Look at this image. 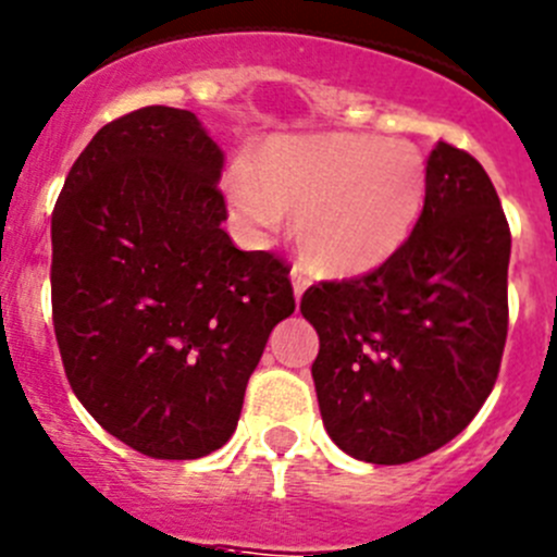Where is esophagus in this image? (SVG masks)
Masks as SVG:
<instances>
[{
	"label": "esophagus",
	"mask_w": 557,
	"mask_h": 557,
	"mask_svg": "<svg viewBox=\"0 0 557 557\" xmlns=\"http://www.w3.org/2000/svg\"><path fill=\"white\" fill-rule=\"evenodd\" d=\"M289 278H293L295 298H300V295L306 293V287H309V275H306L300 268H293V273H289Z\"/></svg>",
	"instance_id": "34e87169"
}]
</instances>
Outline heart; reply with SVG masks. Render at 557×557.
<instances>
[{
    "mask_svg": "<svg viewBox=\"0 0 557 557\" xmlns=\"http://www.w3.org/2000/svg\"><path fill=\"white\" fill-rule=\"evenodd\" d=\"M428 165L395 137L331 132L273 137L228 176V198L251 226L293 215L300 259L314 273L356 278L389 262L425 207Z\"/></svg>",
    "mask_w": 557,
    "mask_h": 557,
    "instance_id": "1",
    "label": "heart"
}]
</instances>
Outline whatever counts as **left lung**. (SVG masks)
<instances>
[{
  "instance_id": "obj_1",
  "label": "left lung",
  "mask_w": 557,
  "mask_h": 557,
  "mask_svg": "<svg viewBox=\"0 0 557 557\" xmlns=\"http://www.w3.org/2000/svg\"><path fill=\"white\" fill-rule=\"evenodd\" d=\"M508 259L511 228L492 178L475 157L438 140L425 207L400 251L300 298L320 336V414L342 450L408 463L472 422L503 361Z\"/></svg>"
}]
</instances>
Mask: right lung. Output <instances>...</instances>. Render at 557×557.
I'll return each mask as SVG.
<instances>
[{
    "label": "right lung",
    "mask_w": 557,
    "mask_h": 557,
    "mask_svg": "<svg viewBox=\"0 0 557 557\" xmlns=\"http://www.w3.org/2000/svg\"><path fill=\"white\" fill-rule=\"evenodd\" d=\"M223 151L190 110L143 107L94 135L52 212V320L88 414L149 458L232 438L289 268L221 223Z\"/></svg>",
    "instance_id": "add662e5"
}]
</instances>
